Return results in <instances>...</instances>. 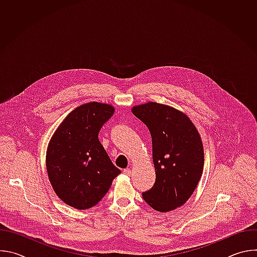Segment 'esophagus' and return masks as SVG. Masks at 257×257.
<instances>
[{"label": "esophagus", "instance_id": "34e87169", "mask_svg": "<svg viewBox=\"0 0 257 257\" xmlns=\"http://www.w3.org/2000/svg\"><path fill=\"white\" fill-rule=\"evenodd\" d=\"M123 173L125 174V175H127V176H130L131 175V170L130 169H124V171H123Z\"/></svg>", "mask_w": 257, "mask_h": 257}]
</instances>
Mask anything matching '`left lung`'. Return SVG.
Returning a JSON list of instances; mask_svg holds the SVG:
<instances>
[{"mask_svg": "<svg viewBox=\"0 0 257 257\" xmlns=\"http://www.w3.org/2000/svg\"><path fill=\"white\" fill-rule=\"evenodd\" d=\"M132 113L148 126L153 140L156 182L142 197L158 211L173 210L190 198L200 180V135L185 114L166 104L151 101L133 106Z\"/></svg>", "mask_w": 257, "mask_h": 257, "instance_id": "left-lung-1", "label": "left lung"}]
</instances>
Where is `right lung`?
Segmentation results:
<instances>
[{
	"label": "right lung",
	"instance_id": "1",
	"mask_svg": "<svg viewBox=\"0 0 257 257\" xmlns=\"http://www.w3.org/2000/svg\"><path fill=\"white\" fill-rule=\"evenodd\" d=\"M111 104H81L64 119L50 140L47 170L52 187L66 204L94 206L121 174L98 140L102 125L114 114Z\"/></svg>",
	"mask_w": 257,
	"mask_h": 257
}]
</instances>
